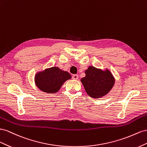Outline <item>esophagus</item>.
Returning <instances> with one entry per match:
<instances>
[{
  "label": "esophagus",
  "mask_w": 147,
  "mask_h": 147,
  "mask_svg": "<svg viewBox=\"0 0 147 147\" xmlns=\"http://www.w3.org/2000/svg\"><path fill=\"white\" fill-rule=\"evenodd\" d=\"M72 78L73 79H75V80H77V79H78V78H79V76L77 74H74L72 76Z\"/></svg>",
  "instance_id": "1"
}]
</instances>
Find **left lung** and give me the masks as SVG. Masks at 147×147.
<instances>
[{
	"mask_svg": "<svg viewBox=\"0 0 147 147\" xmlns=\"http://www.w3.org/2000/svg\"><path fill=\"white\" fill-rule=\"evenodd\" d=\"M86 76L81 79L87 94L90 97L99 98L108 94L115 83L111 71L90 66L85 71Z\"/></svg>",
	"mask_w": 147,
	"mask_h": 147,
	"instance_id": "left-lung-1",
	"label": "left lung"
}]
</instances>
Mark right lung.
Segmentation results:
<instances>
[{
  "instance_id": "obj_1",
  "label": "right lung",
  "mask_w": 147,
  "mask_h": 147,
  "mask_svg": "<svg viewBox=\"0 0 147 147\" xmlns=\"http://www.w3.org/2000/svg\"><path fill=\"white\" fill-rule=\"evenodd\" d=\"M71 78L68 72L53 66L37 72L35 75L34 82L41 91L47 94H55L60 89L66 81Z\"/></svg>"
}]
</instances>
